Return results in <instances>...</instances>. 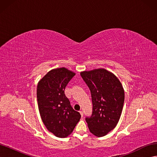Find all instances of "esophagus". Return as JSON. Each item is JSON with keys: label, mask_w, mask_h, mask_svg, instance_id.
I'll return each mask as SVG.
<instances>
[{"label": "esophagus", "mask_w": 157, "mask_h": 157, "mask_svg": "<svg viewBox=\"0 0 157 157\" xmlns=\"http://www.w3.org/2000/svg\"><path fill=\"white\" fill-rule=\"evenodd\" d=\"M79 113H80V115H81V116L82 117V116H83V111H80Z\"/></svg>", "instance_id": "esophagus-1"}]
</instances>
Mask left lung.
Returning <instances> with one entry per match:
<instances>
[{"instance_id": "1", "label": "left lung", "mask_w": 157, "mask_h": 157, "mask_svg": "<svg viewBox=\"0 0 157 157\" xmlns=\"http://www.w3.org/2000/svg\"><path fill=\"white\" fill-rule=\"evenodd\" d=\"M80 75L92 96V114L86 121L90 132L107 135L117 126L124 101V91L116 76L105 69L83 71Z\"/></svg>"}]
</instances>
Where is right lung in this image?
I'll use <instances>...</instances> for the list:
<instances>
[{"instance_id":"add662e5","label":"right lung","mask_w":157,"mask_h":157,"mask_svg":"<svg viewBox=\"0 0 157 157\" xmlns=\"http://www.w3.org/2000/svg\"><path fill=\"white\" fill-rule=\"evenodd\" d=\"M75 73L65 67L52 69L38 83L36 97L42 121L56 137L73 132L81 117L71 107L65 88Z\"/></svg>"}]
</instances>
